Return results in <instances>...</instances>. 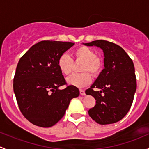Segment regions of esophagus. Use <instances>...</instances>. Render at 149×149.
Listing matches in <instances>:
<instances>
[{"label": "esophagus", "instance_id": "esophagus-1", "mask_svg": "<svg viewBox=\"0 0 149 149\" xmlns=\"http://www.w3.org/2000/svg\"><path fill=\"white\" fill-rule=\"evenodd\" d=\"M80 94L81 96H85L86 94H85V91L83 89H80Z\"/></svg>", "mask_w": 149, "mask_h": 149}]
</instances>
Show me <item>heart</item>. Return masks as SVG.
Masks as SVG:
<instances>
[{"mask_svg": "<svg viewBox=\"0 0 149 149\" xmlns=\"http://www.w3.org/2000/svg\"><path fill=\"white\" fill-rule=\"evenodd\" d=\"M73 55L76 61H83L81 71L85 72L78 74H73L67 79V83L70 86L82 88L88 85L91 81L90 74L86 72H90L92 75H97L101 69V61L97 57L96 53L91 48L86 46H81L76 48L73 52ZM58 67L63 74H70L73 71V63L70 57L68 54L63 53L58 59Z\"/></svg>", "mask_w": 149, "mask_h": 149, "instance_id": "obj_1", "label": "heart"}]
</instances>
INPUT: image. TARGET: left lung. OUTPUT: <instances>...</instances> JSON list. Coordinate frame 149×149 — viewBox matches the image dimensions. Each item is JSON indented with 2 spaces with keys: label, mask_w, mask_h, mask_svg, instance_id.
I'll list each match as a JSON object with an SVG mask.
<instances>
[{
  "label": "left lung",
  "mask_w": 149,
  "mask_h": 149,
  "mask_svg": "<svg viewBox=\"0 0 149 149\" xmlns=\"http://www.w3.org/2000/svg\"><path fill=\"white\" fill-rule=\"evenodd\" d=\"M102 49L104 67L94 83L86 90L96 100L88 110L89 116L100 125L112 124L123 119L130 110L136 91V78L133 61L118 45L106 40L84 43ZM94 88L100 91H94Z\"/></svg>",
  "instance_id": "obj_1"
}]
</instances>
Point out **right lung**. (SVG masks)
Returning <instances> with one entry per match:
<instances>
[{"mask_svg":"<svg viewBox=\"0 0 149 149\" xmlns=\"http://www.w3.org/2000/svg\"><path fill=\"white\" fill-rule=\"evenodd\" d=\"M74 43L45 40L34 45L21 58L13 79V91L24 116L35 125L49 127L65 113L70 100L79 96L66 84L58 59Z\"/></svg>","mask_w":149,"mask_h":149,"instance_id":"obj_1","label":"right lung"}]
</instances>
